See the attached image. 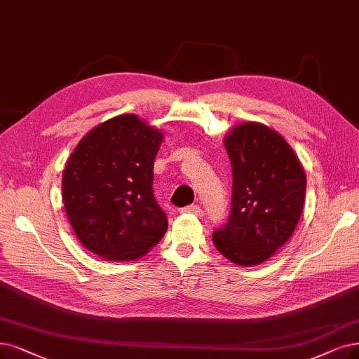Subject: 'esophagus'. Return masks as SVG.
<instances>
[{"label":"esophagus","instance_id":"1","mask_svg":"<svg viewBox=\"0 0 359 359\" xmlns=\"http://www.w3.org/2000/svg\"><path fill=\"white\" fill-rule=\"evenodd\" d=\"M181 213H194V215H200V206H197V205H190V206H185V208H182L181 210H180Z\"/></svg>","mask_w":359,"mask_h":359}]
</instances>
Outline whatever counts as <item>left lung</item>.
<instances>
[{
    "label": "left lung",
    "instance_id": "8db88e82",
    "mask_svg": "<svg viewBox=\"0 0 359 359\" xmlns=\"http://www.w3.org/2000/svg\"><path fill=\"white\" fill-rule=\"evenodd\" d=\"M224 146L233 168L231 210L212 240L231 262L257 265L293 234L304 209L306 175L285 140L262 123L236 126Z\"/></svg>",
    "mask_w": 359,
    "mask_h": 359
}]
</instances>
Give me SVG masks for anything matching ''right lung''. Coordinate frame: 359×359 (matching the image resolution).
<instances>
[{
    "label": "right lung",
    "instance_id": "add662e5",
    "mask_svg": "<svg viewBox=\"0 0 359 359\" xmlns=\"http://www.w3.org/2000/svg\"><path fill=\"white\" fill-rule=\"evenodd\" d=\"M163 135L121 114L85 135L65 168L69 222L90 252L133 261L161 241L168 218L153 193V165Z\"/></svg>",
    "mask_w": 359,
    "mask_h": 359
}]
</instances>
